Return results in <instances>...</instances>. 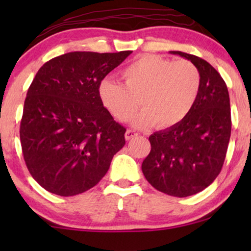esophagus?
<instances>
[{
	"instance_id": "34e87169",
	"label": "esophagus",
	"mask_w": 251,
	"mask_h": 251,
	"mask_svg": "<svg viewBox=\"0 0 251 251\" xmlns=\"http://www.w3.org/2000/svg\"><path fill=\"white\" fill-rule=\"evenodd\" d=\"M138 136V132H136L135 130H126V135H125V137H126V140H130V139H132L133 137H137Z\"/></svg>"
}]
</instances>
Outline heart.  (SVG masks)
Segmentation results:
<instances>
[{"label": "heart", "mask_w": 251, "mask_h": 251, "mask_svg": "<svg viewBox=\"0 0 251 251\" xmlns=\"http://www.w3.org/2000/svg\"><path fill=\"white\" fill-rule=\"evenodd\" d=\"M125 84L109 78L99 83L101 104L119 121H126L138 108H144L132 120L136 126L157 122L163 128L180 123L193 108L201 88V75L191 61H173L146 54L122 71Z\"/></svg>", "instance_id": "b5f03b06"}]
</instances>
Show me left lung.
I'll use <instances>...</instances> for the list:
<instances>
[{"label": "left lung", "instance_id": "obj_1", "mask_svg": "<svg viewBox=\"0 0 251 251\" xmlns=\"http://www.w3.org/2000/svg\"><path fill=\"white\" fill-rule=\"evenodd\" d=\"M170 53L198 67L200 92L183 121L150 136L151 152L142 170L157 191L185 198L203 191L221 173L231 137V109L227 87L208 61L181 51Z\"/></svg>", "mask_w": 251, "mask_h": 251}]
</instances>
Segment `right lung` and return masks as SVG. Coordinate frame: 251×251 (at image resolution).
Returning a JSON list of instances; mask_svg holds the SVG:
<instances>
[{
  "mask_svg": "<svg viewBox=\"0 0 251 251\" xmlns=\"http://www.w3.org/2000/svg\"><path fill=\"white\" fill-rule=\"evenodd\" d=\"M131 51H74L47 61L27 91L20 142L32 177L73 197L97 185L125 146L126 128L101 104L99 83Z\"/></svg>",
  "mask_w": 251,
  "mask_h": 251,
  "instance_id": "obj_1",
  "label": "right lung"
}]
</instances>
